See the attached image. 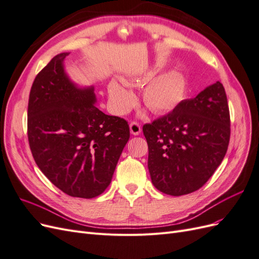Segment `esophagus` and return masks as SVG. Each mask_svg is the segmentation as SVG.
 Listing matches in <instances>:
<instances>
[{
    "label": "esophagus",
    "instance_id": "obj_1",
    "mask_svg": "<svg viewBox=\"0 0 259 259\" xmlns=\"http://www.w3.org/2000/svg\"><path fill=\"white\" fill-rule=\"evenodd\" d=\"M130 131L133 135L137 136L140 134V133H142V126H140L137 122H132L130 124Z\"/></svg>",
    "mask_w": 259,
    "mask_h": 259
}]
</instances>
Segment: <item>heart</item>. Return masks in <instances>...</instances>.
<instances>
[{
  "instance_id": "obj_1",
  "label": "heart",
  "mask_w": 259,
  "mask_h": 259,
  "mask_svg": "<svg viewBox=\"0 0 259 259\" xmlns=\"http://www.w3.org/2000/svg\"><path fill=\"white\" fill-rule=\"evenodd\" d=\"M186 95V82L178 72H166L155 76L143 91V103L154 113H167L182 103ZM108 96L116 114L127 113L136 104L131 91L117 82L108 86Z\"/></svg>"
}]
</instances>
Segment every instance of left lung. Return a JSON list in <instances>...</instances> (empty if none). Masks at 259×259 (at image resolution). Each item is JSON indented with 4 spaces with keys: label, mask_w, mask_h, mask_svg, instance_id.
<instances>
[{
    "label": "left lung",
    "mask_w": 259,
    "mask_h": 259,
    "mask_svg": "<svg viewBox=\"0 0 259 259\" xmlns=\"http://www.w3.org/2000/svg\"><path fill=\"white\" fill-rule=\"evenodd\" d=\"M148 168L163 193L179 197L197 191L225 158L230 139V114L223 84L207 86L183 100L173 111L145 124Z\"/></svg>",
    "instance_id": "8db88e82"
}]
</instances>
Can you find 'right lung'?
<instances>
[{
    "label": "right lung",
    "instance_id": "add662e5",
    "mask_svg": "<svg viewBox=\"0 0 259 259\" xmlns=\"http://www.w3.org/2000/svg\"><path fill=\"white\" fill-rule=\"evenodd\" d=\"M67 55L55 56L35 76L28 139L36 165L53 185L70 197L92 199L110 185L130 126L95 106L94 86L80 88L70 80Z\"/></svg>",
    "mask_w": 259,
    "mask_h": 259
}]
</instances>
